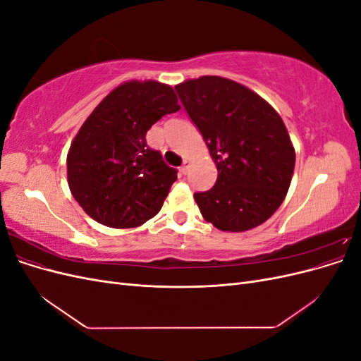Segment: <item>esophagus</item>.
<instances>
[{"label":"esophagus","instance_id":"obj_1","mask_svg":"<svg viewBox=\"0 0 361 361\" xmlns=\"http://www.w3.org/2000/svg\"><path fill=\"white\" fill-rule=\"evenodd\" d=\"M188 167H190V161H188V159H185V161H183V164H182V169H180L182 174H187V173H188Z\"/></svg>","mask_w":361,"mask_h":361}]
</instances>
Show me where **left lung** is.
<instances>
[{
  "mask_svg": "<svg viewBox=\"0 0 361 361\" xmlns=\"http://www.w3.org/2000/svg\"><path fill=\"white\" fill-rule=\"evenodd\" d=\"M174 89L218 170L214 187L194 194L204 220L223 232L265 223L285 200L295 167V149L279 113L253 90L221 76H200Z\"/></svg>",
  "mask_w": 361,
  "mask_h": 361,
  "instance_id": "1",
  "label": "left lung"
}]
</instances>
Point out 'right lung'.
I'll return each instance as SVG.
<instances>
[{"mask_svg": "<svg viewBox=\"0 0 361 361\" xmlns=\"http://www.w3.org/2000/svg\"><path fill=\"white\" fill-rule=\"evenodd\" d=\"M180 110L170 85L128 81L87 117L68 154V183L87 215L108 227H137L154 218L178 179L146 143L158 120Z\"/></svg>", "mask_w": 361, "mask_h": 361, "instance_id": "add662e5", "label": "right lung"}]
</instances>
